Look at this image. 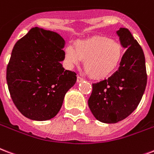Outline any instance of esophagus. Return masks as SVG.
<instances>
[{
  "mask_svg": "<svg viewBox=\"0 0 154 154\" xmlns=\"http://www.w3.org/2000/svg\"><path fill=\"white\" fill-rule=\"evenodd\" d=\"M83 78H82V77H80V76H77V82H78V83H79V82H82V81H83Z\"/></svg>",
  "mask_w": 154,
  "mask_h": 154,
  "instance_id": "obj_1",
  "label": "esophagus"
}]
</instances>
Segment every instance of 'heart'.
<instances>
[{
  "instance_id": "1",
  "label": "heart",
  "mask_w": 154,
  "mask_h": 154,
  "mask_svg": "<svg viewBox=\"0 0 154 154\" xmlns=\"http://www.w3.org/2000/svg\"><path fill=\"white\" fill-rule=\"evenodd\" d=\"M123 48L118 42L106 36H94L75 43V48L67 46L64 58L69 65L84 62V69L91 78L105 79L110 77L121 63Z\"/></svg>"
}]
</instances>
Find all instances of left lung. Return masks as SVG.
<instances>
[{
    "label": "left lung",
    "mask_w": 154,
    "mask_h": 154,
    "mask_svg": "<svg viewBox=\"0 0 154 154\" xmlns=\"http://www.w3.org/2000/svg\"><path fill=\"white\" fill-rule=\"evenodd\" d=\"M126 51L119 69L108 79L93 84L88 105L96 119L116 124L130 116L142 98L147 84L143 50L127 28L116 31Z\"/></svg>",
    "instance_id": "obj_1"
}]
</instances>
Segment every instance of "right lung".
Masks as SVG:
<instances>
[{
  "label": "right lung",
  "mask_w": 154,
  "mask_h": 154,
  "mask_svg": "<svg viewBox=\"0 0 154 154\" xmlns=\"http://www.w3.org/2000/svg\"><path fill=\"white\" fill-rule=\"evenodd\" d=\"M64 45L59 34L39 27L30 29L15 43L7 65V84L14 105L28 119L55 117L77 82V74L64 70L60 63Z\"/></svg>",
  "instance_id": "right-lung-1"
}]
</instances>
